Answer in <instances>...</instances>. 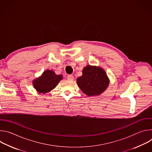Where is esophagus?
Wrapping results in <instances>:
<instances>
[{
  "mask_svg": "<svg viewBox=\"0 0 152 152\" xmlns=\"http://www.w3.org/2000/svg\"><path fill=\"white\" fill-rule=\"evenodd\" d=\"M67 79L69 80H73L74 79V76L72 75H70L67 76Z\"/></svg>",
  "mask_w": 152,
  "mask_h": 152,
  "instance_id": "34e87169",
  "label": "esophagus"
}]
</instances>
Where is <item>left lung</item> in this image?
Returning a JSON list of instances; mask_svg holds the SVG:
<instances>
[{"label": "left lung", "instance_id": "1", "mask_svg": "<svg viewBox=\"0 0 152 152\" xmlns=\"http://www.w3.org/2000/svg\"><path fill=\"white\" fill-rule=\"evenodd\" d=\"M104 70L99 66L87 65L82 70V75L76 82L81 91L88 96H96L103 93L110 84Z\"/></svg>", "mask_w": 152, "mask_h": 152}]
</instances>
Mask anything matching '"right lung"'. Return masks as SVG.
<instances>
[{"label":"right lung","mask_w":152,"mask_h":152,"mask_svg":"<svg viewBox=\"0 0 152 152\" xmlns=\"http://www.w3.org/2000/svg\"><path fill=\"white\" fill-rule=\"evenodd\" d=\"M62 77V75H56L52 70H46L33 80L32 85L39 94H46L54 89Z\"/></svg>","instance_id":"right-lung-1"}]
</instances>
